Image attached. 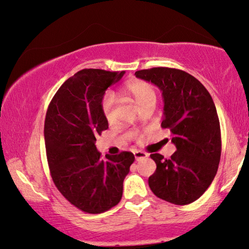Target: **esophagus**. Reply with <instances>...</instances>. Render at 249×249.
I'll list each match as a JSON object with an SVG mask.
<instances>
[{
  "label": "esophagus",
  "mask_w": 249,
  "mask_h": 249,
  "mask_svg": "<svg viewBox=\"0 0 249 249\" xmlns=\"http://www.w3.org/2000/svg\"><path fill=\"white\" fill-rule=\"evenodd\" d=\"M134 155L136 160H144V158L147 157V154L145 152H142V151H135L134 152Z\"/></svg>",
  "instance_id": "1"
}]
</instances>
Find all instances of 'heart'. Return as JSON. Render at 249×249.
Here are the masks:
<instances>
[{
    "label": "heart",
    "mask_w": 249,
    "mask_h": 249,
    "mask_svg": "<svg viewBox=\"0 0 249 249\" xmlns=\"http://www.w3.org/2000/svg\"><path fill=\"white\" fill-rule=\"evenodd\" d=\"M124 93L128 97L134 99L142 108L145 104L152 100H156V91L154 87L151 83L139 80V79H134L125 84ZM115 99L112 94H106L102 100V109L106 120L109 123L113 122V111H114Z\"/></svg>",
    "instance_id": "heart-1"
}]
</instances>
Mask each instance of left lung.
<instances>
[{
  "instance_id": "8db88e82",
  "label": "left lung",
  "mask_w": 249,
  "mask_h": 249,
  "mask_svg": "<svg viewBox=\"0 0 249 249\" xmlns=\"http://www.w3.org/2000/svg\"><path fill=\"white\" fill-rule=\"evenodd\" d=\"M135 75L160 89L161 127L170 129L177 147L169 160L158 153L150 155L156 170L149 186L170 203H192L213 182L220 160V125L213 99L198 79L177 68L153 67Z\"/></svg>"
}]
</instances>
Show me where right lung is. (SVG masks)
Here are the masks:
<instances>
[{"instance_id":"1","label":"right lung","mask_w":249,"mask_h":249,"mask_svg":"<svg viewBox=\"0 0 249 249\" xmlns=\"http://www.w3.org/2000/svg\"><path fill=\"white\" fill-rule=\"evenodd\" d=\"M124 73L94 68L78 71L62 84L47 109L44 135L52 181L84 213H104L120 202L123 181L135 160L126 151L104 160L95 145L108 128L104 94Z\"/></svg>"}]
</instances>
